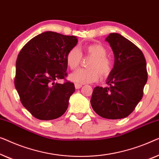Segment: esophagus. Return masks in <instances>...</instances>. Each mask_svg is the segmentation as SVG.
<instances>
[{
  "label": "esophagus",
  "mask_w": 159,
  "mask_h": 159,
  "mask_svg": "<svg viewBox=\"0 0 159 159\" xmlns=\"http://www.w3.org/2000/svg\"><path fill=\"white\" fill-rule=\"evenodd\" d=\"M82 87V85H80V84H75V88L76 89H80Z\"/></svg>",
  "instance_id": "esophagus-1"
}]
</instances>
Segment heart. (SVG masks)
<instances>
[{
	"mask_svg": "<svg viewBox=\"0 0 159 159\" xmlns=\"http://www.w3.org/2000/svg\"><path fill=\"white\" fill-rule=\"evenodd\" d=\"M85 50L93 59L89 65L90 68H80L71 73L69 79L77 84H84L97 80L100 75L105 76L110 73L111 62L107 57V49L100 44H93L86 46ZM82 53L77 47L71 48L66 55V62L70 69H75L79 66Z\"/></svg>",
	"mask_w": 159,
	"mask_h": 159,
	"instance_id": "obj_1",
	"label": "heart"
}]
</instances>
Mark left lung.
I'll return each mask as SVG.
<instances>
[{
  "mask_svg": "<svg viewBox=\"0 0 159 159\" xmlns=\"http://www.w3.org/2000/svg\"><path fill=\"white\" fill-rule=\"evenodd\" d=\"M115 55V64L106 80L107 87L93 89L91 107L100 117L109 120L127 117L141 100L148 80L142 51L123 36L111 33L106 38Z\"/></svg>",
  "mask_w": 159,
  "mask_h": 159,
  "instance_id": "left-lung-1",
  "label": "left lung"
}]
</instances>
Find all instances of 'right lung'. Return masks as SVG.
<instances>
[{
	"label": "right lung",
	"mask_w": 159,
	"mask_h": 159,
	"mask_svg": "<svg viewBox=\"0 0 159 159\" xmlns=\"http://www.w3.org/2000/svg\"><path fill=\"white\" fill-rule=\"evenodd\" d=\"M75 36L44 32L30 40L16 63L15 87L23 106L41 120L61 117L74 93L73 83L59 84L67 75L66 55L77 44Z\"/></svg>",
	"instance_id": "add662e5"
}]
</instances>
